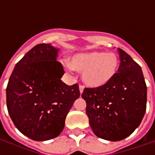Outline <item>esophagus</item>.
I'll return each instance as SVG.
<instances>
[{"instance_id": "esophagus-1", "label": "esophagus", "mask_w": 155, "mask_h": 155, "mask_svg": "<svg viewBox=\"0 0 155 155\" xmlns=\"http://www.w3.org/2000/svg\"><path fill=\"white\" fill-rule=\"evenodd\" d=\"M79 89H80V93L82 94V93H83V91H84V86H83V85H81V84H80Z\"/></svg>"}]
</instances>
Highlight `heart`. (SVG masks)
Instances as JSON below:
<instances>
[{
  "label": "heart",
  "instance_id": "1",
  "mask_svg": "<svg viewBox=\"0 0 155 155\" xmlns=\"http://www.w3.org/2000/svg\"><path fill=\"white\" fill-rule=\"evenodd\" d=\"M69 69L82 73V80L92 88L101 87L110 82L119 68V59L113 52L94 51L74 55L71 64H65Z\"/></svg>",
  "mask_w": 155,
  "mask_h": 155
}]
</instances>
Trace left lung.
Returning a JSON list of instances; mask_svg holds the SVG:
<instances>
[{
  "mask_svg": "<svg viewBox=\"0 0 155 155\" xmlns=\"http://www.w3.org/2000/svg\"><path fill=\"white\" fill-rule=\"evenodd\" d=\"M117 50L120 64L114 79L101 87L85 88L81 94L93 132L109 141L130 136L146 111L147 86L141 67L125 51Z\"/></svg>",
  "mask_w": 155,
  "mask_h": 155,
  "instance_id": "8db88e82",
  "label": "left lung"
}]
</instances>
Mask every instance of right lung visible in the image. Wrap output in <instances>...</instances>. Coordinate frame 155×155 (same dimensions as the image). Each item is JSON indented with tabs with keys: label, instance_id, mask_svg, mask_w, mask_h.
<instances>
[{
	"label": "right lung",
	"instance_id": "right-lung-1",
	"mask_svg": "<svg viewBox=\"0 0 155 155\" xmlns=\"http://www.w3.org/2000/svg\"><path fill=\"white\" fill-rule=\"evenodd\" d=\"M59 49L39 44L15 64L6 87V105L15 126L24 135L45 141L60 135L66 115L80 97L79 85H67L56 61Z\"/></svg>",
	"mask_w": 155,
	"mask_h": 155
}]
</instances>
